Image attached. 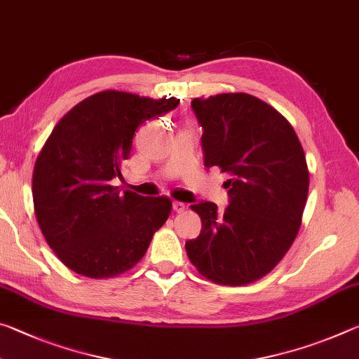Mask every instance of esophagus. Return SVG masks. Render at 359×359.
<instances>
[{"mask_svg": "<svg viewBox=\"0 0 359 359\" xmlns=\"http://www.w3.org/2000/svg\"><path fill=\"white\" fill-rule=\"evenodd\" d=\"M172 209H174V212H177V214H180V212L185 210V204L180 203V201H174L172 203Z\"/></svg>", "mask_w": 359, "mask_h": 359, "instance_id": "1", "label": "esophagus"}]
</instances>
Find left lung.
Masks as SVG:
<instances>
[{
	"label": "left lung",
	"mask_w": 359,
	"mask_h": 359,
	"mask_svg": "<svg viewBox=\"0 0 359 359\" xmlns=\"http://www.w3.org/2000/svg\"><path fill=\"white\" fill-rule=\"evenodd\" d=\"M191 107L204 130V166L228 175L229 205H191L203 228L187 255L218 285L252 283L274 269L299 231L309 193L304 149L290 121L252 95L194 98Z\"/></svg>",
	"instance_id": "1"
}]
</instances>
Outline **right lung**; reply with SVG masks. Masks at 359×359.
<instances>
[{
    "label": "right lung",
    "mask_w": 359,
    "mask_h": 359,
    "mask_svg": "<svg viewBox=\"0 0 359 359\" xmlns=\"http://www.w3.org/2000/svg\"><path fill=\"white\" fill-rule=\"evenodd\" d=\"M177 104L106 90L79 102L50 133L33 171L34 214L71 271L92 278L123 274L168 220L171 199L121 194L111 180L121 177L137 126Z\"/></svg>",
    "instance_id": "obj_1"
}]
</instances>
